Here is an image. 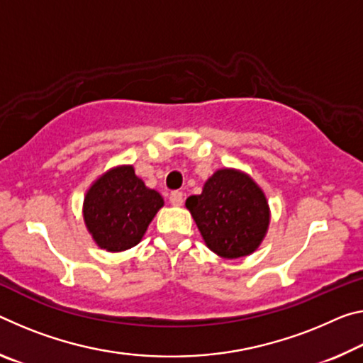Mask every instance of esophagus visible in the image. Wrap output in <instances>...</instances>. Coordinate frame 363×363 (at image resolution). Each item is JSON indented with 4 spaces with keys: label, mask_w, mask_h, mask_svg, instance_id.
<instances>
[{
    "label": "esophagus",
    "mask_w": 363,
    "mask_h": 363,
    "mask_svg": "<svg viewBox=\"0 0 363 363\" xmlns=\"http://www.w3.org/2000/svg\"><path fill=\"white\" fill-rule=\"evenodd\" d=\"M169 202H171L172 206H181V205L184 203V195H182V192H179V191L171 192V195H169Z\"/></svg>",
    "instance_id": "esophagus-1"
}]
</instances>
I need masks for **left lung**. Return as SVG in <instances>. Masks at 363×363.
Wrapping results in <instances>:
<instances>
[{
  "label": "left lung",
  "instance_id": "left-lung-1",
  "mask_svg": "<svg viewBox=\"0 0 363 363\" xmlns=\"http://www.w3.org/2000/svg\"><path fill=\"white\" fill-rule=\"evenodd\" d=\"M186 206L205 245L228 260L254 254L272 218L263 189L252 176L235 168L213 172L202 194L191 195Z\"/></svg>",
  "mask_w": 363,
  "mask_h": 363
}]
</instances>
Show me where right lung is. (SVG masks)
<instances>
[{
  "label": "right lung",
  "instance_id": "obj_1",
  "mask_svg": "<svg viewBox=\"0 0 363 363\" xmlns=\"http://www.w3.org/2000/svg\"><path fill=\"white\" fill-rule=\"evenodd\" d=\"M163 205V197L145 186L134 166L119 164L90 184L82 215L85 228L100 249L123 252L140 242Z\"/></svg>",
  "mask_w": 363,
  "mask_h": 363
}]
</instances>
